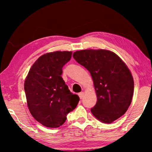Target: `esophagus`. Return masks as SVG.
Returning a JSON list of instances; mask_svg holds the SVG:
<instances>
[{"instance_id":"obj_1","label":"esophagus","mask_w":152,"mask_h":152,"mask_svg":"<svg viewBox=\"0 0 152 152\" xmlns=\"http://www.w3.org/2000/svg\"><path fill=\"white\" fill-rule=\"evenodd\" d=\"M78 95H79V97H80V99H82L84 96V92H81V93H79Z\"/></svg>"}]
</instances>
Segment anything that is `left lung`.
<instances>
[{
  "label": "left lung",
  "instance_id": "left-lung-1",
  "mask_svg": "<svg viewBox=\"0 0 152 152\" xmlns=\"http://www.w3.org/2000/svg\"><path fill=\"white\" fill-rule=\"evenodd\" d=\"M77 62L90 72L97 94L91 113L110 124L124 115L132 102L134 82L126 64L113 52L84 50L73 53Z\"/></svg>",
  "mask_w": 152,
  "mask_h": 152
}]
</instances>
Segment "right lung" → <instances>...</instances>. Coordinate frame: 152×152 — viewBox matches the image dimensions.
<instances>
[{
	"mask_svg": "<svg viewBox=\"0 0 152 152\" xmlns=\"http://www.w3.org/2000/svg\"><path fill=\"white\" fill-rule=\"evenodd\" d=\"M72 52L57 51L41 56L31 67L24 84L28 107L34 119L43 126L57 128L66 120L80 101L70 93L61 77L62 68Z\"/></svg>",
	"mask_w": 152,
	"mask_h": 152,
	"instance_id": "add662e5",
	"label": "right lung"
}]
</instances>
